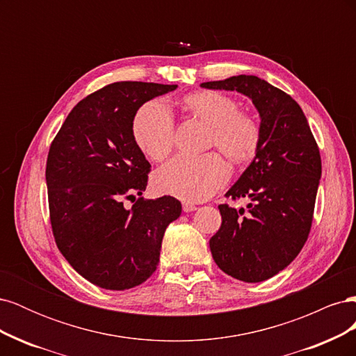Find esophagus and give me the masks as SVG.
Listing matches in <instances>:
<instances>
[{
  "instance_id": "esophagus-1",
  "label": "esophagus",
  "mask_w": 356,
  "mask_h": 356,
  "mask_svg": "<svg viewBox=\"0 0 356 356\" xmlns=\"http://www.w3.org/2000/svg\"><path fill=\"white\" fill-rule=\"evenodd\" d=\"M182 209H184V212H191V211H196L197 208H196V204L184 202V203H182Z\"/></svg>"
}]
</instances>
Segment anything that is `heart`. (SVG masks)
I'll return each instance as SVG.
<instances>
[{"mask_svg":"<svg viewBox=\"0 0 356 356\" xmlns=\"http://www.w3.org/2000/svg\"><path fill=\"white\" fill-rule=\"evenodd\" d=\"M184 108L211 126L209 147L236 165H245L257 156L263 131L258 118L241 111V104L232 96L204 90L187 95ZM132 135L135 144L152 160H163L175 144V122L168 105L152 101L143 105L134 117ZM230 169L217 153L199 157L177 156L154 175V187L165 195L188 202H200L225 186Z\"/></svg>","mask_w":356,"mask_h":356,"instance_id":"1","label":"heart"}]
</instances>
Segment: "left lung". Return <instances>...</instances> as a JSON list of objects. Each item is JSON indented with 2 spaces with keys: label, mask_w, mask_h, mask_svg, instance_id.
I'll return each instance as SVG.
<instances>
[{
  "label": "left lung",
  "mask_w": 356,
  "mask_h": 356,
  "mask_svg": "<svg viewBox=\"0 0 356 356\" xmlns=\"http://www.w3.org/2000/svg\"><path fill=\"white\" fill-rule=\"evenodd\" d=\"M202 88L250 96L261 117V145L225 197H248V209L222 203L221 227L209 248L213 261L243 282H261L294 260L305 246L321 178V154L307 118L284 90L255 75H234Z\"/></svg>",
  "instance_id": "8db88e82"
}]
</instances>
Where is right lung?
<instances>
[{
  "instance_id": "obj_1",
  "label": "right lung",
  "mask_w": 356,
  "mask_h": 356,
  "mask_svg": "<svg viewBox=\"0 0 356 356\" xmlns=\"http://www.w3.org/2000/svg\"><path fill=\"white\" fill-rule=\"evenodd\" d=\"M177 88L111 83L75 105L51 141L46 165L51 232L74 270L93 285L123 291L145 282L157 268L166 227L181 215L175 197L141 196L152 165L132 135L139 106ZM129 198L134 204L126 210Z\"/></svg>"
}]
</instances>
